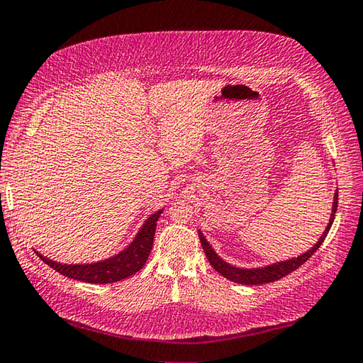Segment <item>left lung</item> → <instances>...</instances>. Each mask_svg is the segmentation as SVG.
Segmentation results:
<instances>
[{
	"label": "left lung",
	"mask_w": 363,
	"mask_h": 363,
	"mask_svg": "<svg viewBox=\"0 0 363 363\" xmlns=\"http://www.w3.org/2000/svg\"><path fill=\"white\" fill-rule=\"evenodd\" d=\"M337 208H338V190L335 192V196H333V206H332L330 220H328L327 227H325V232L322 233L319 241L315 242V245L311 249H308L306 252H303L298 257H292V259H289V260L276 262V263H272V265H267V267H262V268H240V267L230 265V263H227L225 260L220 259V257L216 254V250L206 241V238H204L201 232H199L200 242L203 246L204 254H206V257H208L209 263L213 265V268L216 269L217 273L223 276V278H227L228 281L238 282V284H245V286L268 284V282L278 281L281 278H284V276H287L289 273L295 272L296 268L301 267L303 263H305L309 259V257H311L315 252V250L320 247V245L324 242L325 236L328 233V230H330V227H332L333 219H335V213H337Z\"/></svg>",
	"instance_id": "left-lung-1"
}]
</instances>
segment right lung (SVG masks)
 <instances>
[{"instance_id":"1","label":"right lung","mask_w":363,"mask_h":363,"mask_svg":"<svg viewBox=\"0 0 363 363\" xmlns=\"http://www.w3.org/2000/svg\"><path fill=\"white\" fill-rule=\"evenodd\" d=\"M162 213L163 209H159L152 216H149L140 228V232L136 233L135 240L123 250L109 257V259L95 263H76V265L71 263V265H68V263L50 260L39 252L36 254L50 268H54L55 272L71 279L90 282V284H109V282L122 281L125 278H130L136 272H140L144 263H146L150 250H152L157 220H159Z\"/></svg>"}]
</instances>
